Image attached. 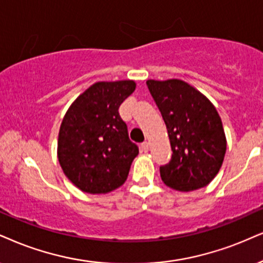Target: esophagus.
Segmentation results:
<instances>
[{
    "label": "esophagus",
    "instance_id": "1",
    "mask_svg": "<svg viewBox=\"0 0 263 263\" xmlns=\"http://www.w3.org/2000/svg\"><path fill=\"white\" fill-rule=\"evenodd\" d=\"M148 146H150V144H148V141H144L141 144V148H142V151H148Z\"/></svg>",
    "mask_w": 263,
    "mask_h": 263
}]
</instances>
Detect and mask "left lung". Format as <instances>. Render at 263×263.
I'll return each instance as SVG.
<instances>
[{"instance_id": "left-lung-1", "label": "left lung", "mask_w": 263, "mask_h": 263, "mask_svg": "<svg viewBox=\"0 0 263 263\" xmlns=\"http://www.w3.org/2000/svg\"><path fill=\"white\" fill-rule=\"evenodd\" d=\"M146 84L166 123L173 151L170 163L160 167L162 180L179 191L206 186L221 170L227 150L216 107L183 80L150 79Z\"/></svg>"}]
</instances>
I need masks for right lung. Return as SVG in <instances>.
<instances>
[{"label": "right lung", "mask_w": 263, "mask_h": 263, "mask_svg": "<svg viewBox=\"0 0 263 263\" xmlns=\"http://www.w3.org/2000/svg\"><path fill=\"white\" fill-rule=\"evenodd\" d=\"M135 86L133 80L92 84L64 116L58 161L68 179L84 193H109L128 178L139 148L129 139L118 108Z\"/></svg>", "instance_id": "add662e5"}]
</instances>
